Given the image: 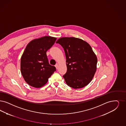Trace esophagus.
Masks as SVG:
<instances>
[{"instance_id": "esophagus-1", "label": "esophagus", "mask_w": 126, "mask_h": 126, "mask_svg": "<svg viewBox=\"0 0 126 126\" xmlns=\"http://www.w3.org/2000/svg\"><path fill=\"white\" fill-rule=\"evenodd\" d=\"M56 66V70H57L58 69V67H59V65L58 64H56V65H55Z\"/></svg>"}]
</instances>
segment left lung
Returning a JSON list of instances; mask_svg holds the SVG:
<instances>
[{
	"label": "left lung",
	"instance_id": "left-lung-1",
	"mask_svg": "<svg viewBox=\"0 0 126 126\" xmlns=\"http://www.w3.org/2000/svg\"><path fill=\"white\" fill-rule=\"evenodd\" d=\"M63 48L67 70L63 76L68 85L80 89L88 85L97 70V57L88 43L75 37H62L56 42Z\"/></svg>",
	"mask_w": 126,
	"mask_h": 126
}]
</instances>
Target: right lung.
Instances as JSON below:
<instances>
[{"label": "right lung", "mask_w": 126, "mask_h": 126, "mask_svg": "<svg viewBox=\"0 0 126 126\" xmlns=\"http://www.w3.org/2000/svg\"><path fill=\"white\" fill-rule=\"evenodd\" d=\"M56 40V38L45 36L34 39L27 45L21 57L20 71L29 85L42 87L56 71V67L48 63L46 52Z\"/></svg>", "instance_id": "right-lung-1"}]
</instances>
